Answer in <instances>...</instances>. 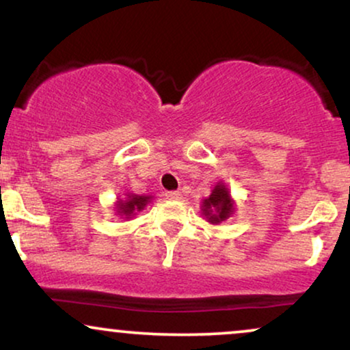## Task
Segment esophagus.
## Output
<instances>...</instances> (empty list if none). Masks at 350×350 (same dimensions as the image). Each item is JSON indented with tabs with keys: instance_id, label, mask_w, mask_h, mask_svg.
<instances>
[{
	"instance_id": "34e87169",
	"label": "esophagus",
	"mask_w": 350,
	"mask_h": 350,
	"mask_svg": "<svg viewBox=\"0 0 350 350\" xmlns=\"http://www.w3.org/2000/svg\"><path fill=\"white\" fill-rule=\"evenodd\" d=\"M167 198H168V200H180V198H182V193H180V191H168Z\"/></svg>"
}]
</instances>
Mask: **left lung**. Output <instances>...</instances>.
<instances>
[{"label": "left lung", "mask_w": 350, "mask_h": 350, "mask_svg": "<svg viewBox=\"0 0 350 350\" xmlns=\"http://www.w3.org/2000/svg\"><path fill=\"white\" fill-rule=\"evenodd\" d=\"M235 213V201L230 196L227 185L224 182H219L211 191V195L202 200L201 204V214L204 215L206 221L209 224H221L227 221L228 217H232V214Z\"/></svg>", "instance_id": "1"}]
</instances>
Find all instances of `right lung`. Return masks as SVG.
<instances>
[{
	"label": "right lung",
	"instance_id": "1",
	"mask_svg": "<svg viewBox=\"0 0 350 350\" xmlns=\"http://www.w3.org/2000/svg\"><path fill=\"white\" fill-rule=\"evenodd\" d=\"M154 196L150 195H135V193H124L123 198H116L115 211L118 217L122 219H133L135 215L146 208Z\"/></svg>",
	"mask_w": 350,
	"mask_h": 350
}]
</instances>
